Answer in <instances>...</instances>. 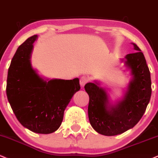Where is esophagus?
<instances>
[{"instance_id":"esophagus-1","label":"esophagus","mask_w":158,"mask_h":158,"mask_svg":"<svg viewBox=\"0 0 158 158\" xmlns=\"http://www.w3.org/2000/svg\"><path fill=\"white\" fill-rule=\"evenodd\" d=\"M88 78H87L86 77H85V76H83V77H81V78H80V84H81V86L83 87L86 85V83L88 82Z\"/></svg>"}]
</instances>
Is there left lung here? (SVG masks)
Instances as JSON below:
<instances>
[{"label":"left lung","mask_w":158,"mask_h":158,"mask_svg":"<svg viewBox=\"0 0 158 158\" xmlns=\"http://www.w3.org/2000/svg\"><path fill=\"white\" fill-rule=\"evenodd\" d=\"M131 44L138 52L121 60L131 76L121 99L112 103L107 90L96 81L84 86L89 97L88 115L91 126L106 136L122 134L134 127L141 119L151 98V76L145 57L136 44Z\"/></svg>","instance_id":"1"}]
</instances>
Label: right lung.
Returning a JSON list of instances; mask_svg holds the SVG:
<instances>
[{
    "mask_svg": "<svg viewBox=\"0 0 158 158\" xmlns=\"http://www.w3.org/2000/svg\"><path fill=\"white\" fill-rule=\"evenodd\" d=\"M30 37L17 49L9 68L6 95L21 125L35 133L50 134L60 127L64 110L80 90L79 79L45 80L31 64L33 44Z\"/></svg>",
    "mask_w": 158,
    "mask_h": 158,
    "instance_id": "add662e5",
    "label": "right lung"
}]
</instances>
